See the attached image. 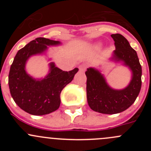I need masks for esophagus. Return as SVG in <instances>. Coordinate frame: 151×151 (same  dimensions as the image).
Returning a JSON list of instances; mask_svg holds the SVG:
<instances>
[{
  "mask_svg": "<svg viewBox=\"0 0 151 151\" xmlns=\"http://www.w3.org/2000/svg\"><path fill=\"white\" fill-rule=\"evenodd\" d=\"M87 67H88V65L84 63V64H81L80 66H79V69H80V71H84L87 68Z\"/></svg>",
  "mask_w": 151,
  "mask_h": 151,
  "instance_id": "obj_1",
  "label": "esophagus"
}]
</instances>
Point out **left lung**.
<instances>
[{
  "label": "left lung",
  "instance_id": "left-lung-1",
  "mask_svg": "<svg viewBox=\"0 0 151 151\" xmlns=\"http://www.w3.org/2000/svg\"><path fill=\"white\" fill-rule=\"evenodd\" d=\"M111 36L116 47L114 56L131 68L133 76L127 88L116 91L108 86L104 77L97 70L90 68L85 71L88 105L93 111L103 114L119 113L128 109L139 95L142 85V67L137 52L120 33Z\"/></svg>",
  "mask_w": 151,
  "mask_h": 151
}]
</instances>
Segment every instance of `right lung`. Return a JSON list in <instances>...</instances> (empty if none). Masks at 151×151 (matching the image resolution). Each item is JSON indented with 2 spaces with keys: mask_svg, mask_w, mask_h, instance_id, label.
Returning a JSON list of instances; mask_svg holds the SVG:
<instances>
[{
  "mask_svg": "<svg viewBox=\"0 0 151 151\" xmlns=\"http://www.w3.org/2000/svg\"><path fill=\"white\" fill-rule=\"evenodd\" d=\"M60 44L58 41L39 37L20 49L15 55L9 74V86L14 101L22 109L34 115H43L57 110L60 104V93L72 81L78 68L62 71L50 63V73L42 80L27 74L26 60L33 55L42 53L47 45Z\"/></svg>",
  "mask_w": 151,
  "mask_h": 151,
  "instance_id": "right-lung-1",
  "label": "right lung"
}]
</instances>
